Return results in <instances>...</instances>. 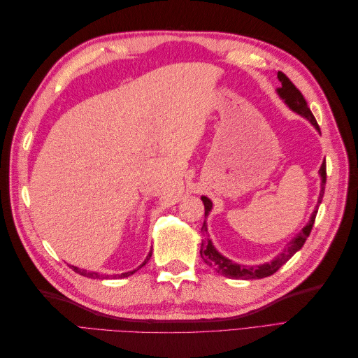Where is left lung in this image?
<instances>
[{
  "label": "left lung",
  "mask_w": 358,
  "mask_h": 358,
  "mask_svg": "<svg viewBox=\"0 0 358 358\" xmlns=\"http://www.w3.org/2000/svg\"><path fill=\"white\" fill-rule=\"evenodd\" d=\"M278 79L280 82V88L276 90L278 95L280 99L284 100V103L289 107L292 112H296L299 115H301L303 117H306L308 121L317 128V131L320 133V127L317 124V119L315 116L312 115L310 109L308 107V103L305 100V96L303 94L296 88L294 83H292L287 76L282 71H278ZM320 176H321V192H320V199H318V204L322 200L324 196V185H326V180H327V173H326V161L321 164L320 169ZM203 204H204V218H208V215L212 209V201L208 197H201ZM318 204H317V209L312 212L310 215V220L309 222L303 227V230L292 239L287 248L284 249L282 252H280L278 257H275L272 262L266 263V264H259V266H243V264H236L233 263L231 259L225 258L224 255H221L218 251H216V248L213 246L212 241H203L201 242V248H200V255L203 258V262L213 267L216 272L222 276L227 278H231V279H262V278H267L270 275H273L275 272L282 267L288 259L294 255L299 249H301V246L305 245L306 239L310 234V230L313 227V222H315V216L318 212ZM201 230L204 233H208V225H206V221L203 222Z\"/></svg>",
  "instance_id": "obj_1"
}]
</instances>
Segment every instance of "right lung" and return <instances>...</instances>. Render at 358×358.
Masks as SVG:
<instances>
[{
	"label": "right lung",
	"instance_id": "add662e5",
	"mask_svg": "<svg viewBox=\"0 0 358 358\" xmlns=\"http://www.w3.org/2000/svg\"><path fill=\"white\" fill-rule=\"evenodd\" d=\"M150 255H152V252H149V255L146 257V259H145V263L143 264H140L136 270H131V272H125V273H121V275H115V278H127V276H129V275H133V273H136L137 270L140 268V267H143L148 262H149V258H150ZM76 273H79V275H82V276H86V278H91V279H107V278H110L109 275H100V273H96V272H88V270H83V268H79V267H76V266H70Z\"/></svg>",
	"mask_w": 358,
	"mask_h": 358
}]
</instances>
